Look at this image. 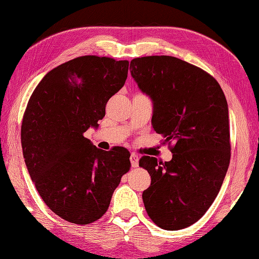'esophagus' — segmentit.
Here are the masks:
<instances>
[{"instance_id":"obj_1","label":"esophagus","mask_w":259,"mask_h":259,"mask_svg":"<svg viewBox=\"0 0 259 259\" xmlns=\"http://www.w3.org/2000/svg\"><path fill=\"white\" fill-rule=\"evenodd\" d=\"M130 160H131V166H132L133 168L139 166V156L137 154H134V153L133 154H131Z\"/></svg>"}]
</instances>
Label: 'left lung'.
Listing matches in <instances>:
<instances>
[{
    "instance_id": "left-lung-1",
    "label": "left lung",
    "mask_w": 259,
    "mask_h": 259,
    "mask_svg": "<svg viewBox=\"0 0 259 259\" xmlns=\"http://www.w3.org/2000/svg\"><path fill=\"white\" fill-rule=\"evenodd\" d=\"M130 70L152 99L153 128L163 144L174 141L170 161L139 160L152 179L142 193L146 211L164 230L183 229L212 204L229 167L226 96L210 74L171 56L134 58Z\"/></svg>"
}]
</instances>
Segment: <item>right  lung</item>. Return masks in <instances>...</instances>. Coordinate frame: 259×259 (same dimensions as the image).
<instances>
[{
  "label": "right lung",
  "mask_w": 259,
  "mask_h": 259,
  "mask_svg": "<svg viewBox=\"0 0 259 259\" xmlns=\"http://www.w3.org/2000/svg\"><path fill=\"white\" fill-rule=\"evenodd\" d=\"M128 64L98 56L63 63L43 77L25 108L21 142L30 178L48 207L67 222L99 220L130 170L126 148L102 151L83 136L98 128Z\"/></svg>",
  "instance_id": "add662e5"
}]
</instances>
